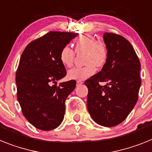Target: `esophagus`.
Instances as JSON below:
<instances>
[{
    "label": "esophagus",
    "mask_w": 152,
    "mask_h": 152,
    "mask_svg": "<svg viewBox=\"0 0 152 152\" xmlns=\"http://www.w3.org/2000/svg\"><path fill=\"white\" fill-rule=\"evenodd\" d=\"M83 83V82L80 81V80H78V81L76 82V86H80V85H82Z\"/></svg>",
    "instance_id": "esophagus-1"
}]
</instances>
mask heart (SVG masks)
Listing matches in <instances>:
<instances>
[{
    "label": "heart",
    "mask_w": 152,
    "mask_h": 152,
    "mask_svg": "<svg viewBox=\"0 0 152 152\" xmlns=\"http://www.w3.org/2000/svg\"><path fill=\"white\" fill-rule=\"evenodd\" d=\"M75 51L77 53L84 52V63L83 67H74L68 71L67 77L69 80H84L95 74L96 66L101 67L107 61L108 50L106 45L92 35H83L75 42ZM75 53L69 46H65L60 53V60L64 66L70 67L73 64Z\"/></svg>",
    "instance_id": "heart-1"
}]
</instances>
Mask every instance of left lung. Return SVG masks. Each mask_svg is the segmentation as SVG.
<instances>
[{"label":"left lung","mask_w":152,"mask_h":152,"mask_svg":"<svg viewBox=\"0 0 152 152\" xmlns=\"http://www.w3.org/2000/svg\"><path fill=\"white\" fill-rule=\"evenodd\" d=\"M107 61L88 79L87 108L96 123L113 127L122 123L136 104L142 83L141 64L132 46L123 37L105 33ZM105 82V86L100 85Z\"/></svg>","instance_id":"1"}]
</instances>
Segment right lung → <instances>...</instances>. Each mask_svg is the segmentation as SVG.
<instances>
[{"label": "right lung", "instance_id": "1", "mask_svg": "<svg viewBox=\"0 0 152 152\" xmlns=\"http://www.w3.org/2000/svg\"><path fill=\"white\" fill-rule=\"evenodd\" d=\"M77 35L51 31L29 43L21 55L16 72L17 96L24 117L37 129L50 131L63 122L65 101L76 82L56 86L66 75L60 53Z\"/></svg>", "mask_w": 152, "mask_h": 152}]
</instances>
